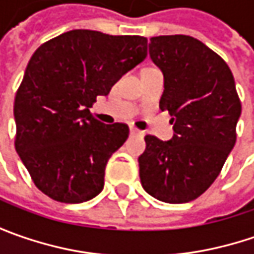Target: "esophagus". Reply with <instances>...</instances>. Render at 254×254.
Returning <instances> with one entry per match:
<instances>
[{"label": "esophagus", "mask_w": 254, "mask_h": 254, "mask_svg": "<svg viewBox=\"0 0 254 254\" xmlns=\"http://www.w3.org/2000/svg\"><path fill=\"white\" fill-rule=\"evenodd\" d=\"M130 134L135 135V134H141V131H140V130H137V128H134V127H130Z\"/></svg>", "instance_id": "34e87169"}]
</instances>
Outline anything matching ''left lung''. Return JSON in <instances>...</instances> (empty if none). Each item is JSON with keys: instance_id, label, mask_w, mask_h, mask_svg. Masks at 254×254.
Here are the masks:
<instances>
[{"instance_id": "left-lung-1", "label": "left lung", "mask_w": 254, "mask_h": 254, "mask_svg": "<svg viewBox=\"0 0 254 254\" xmlns=\"http://www.w3.org/2000/svg\"><path fill=\"white\" fill-rule=\"evenodd\" d=\"M150 58L164 74L160 109L171 114L174 137L145 135L138 157L142 188L167 203L196 199L219 175L236 142L242 104L229 66L188 35L150 39Z\"/></svg>"}]
</instances>
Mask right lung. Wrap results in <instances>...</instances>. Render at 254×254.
I'll list each match as a JSON object with an SVG mask.
<instances>
[{"mask_svg":"<svg viewBox=\"0 0 254 254\" xmlns=\"http://www.w3.org/2000/svg\"><path fill=\"white\" fill-rule=\"evenodd\" d=\"M147 56V38L73 29L41 45L16 90L15 150L36 188L64 203L92 199L104 187L124 123L103 124L90 107Z\"/></svg>","mask_w":254,"mask_h":254,"instance_id":"add662e5","label":"right lung"}]
</instances>
